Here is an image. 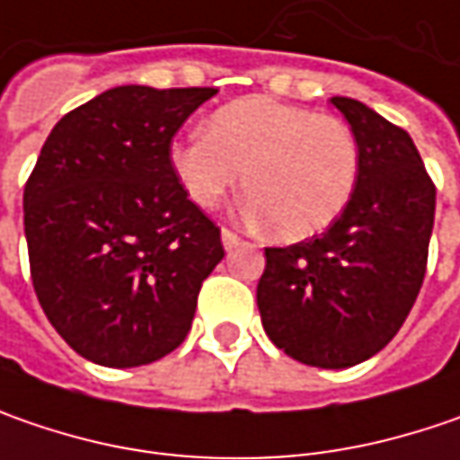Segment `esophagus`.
Listing matches in <instances>:
<instances>
[{
  "label": "esophagus",
  "instance_id": "1",
  "mask_svg": "<svg viewBox=\"0 0 460 460\" xmlns=\"http://www.w3.org/2000/svg\"><path fill=\"white\" fill-rule=\"evenodd\" d=\"M221 242H224V247H226V250H234V247L239 244V236H236L231 229H221Z\"/></svg>",
  "mask_w": 460,
  "mask_h": 460
}]
</instances>
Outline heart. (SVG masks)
I'll return each instance as SVG.
<instances>
[{"label": "heart", "instance_id": "heart-1", "mask_svg": "<svg viewBox=\"0 0 460 460\" xmlns=\"http://www.w3.org/2000/svg\"><path fill=\"white\" fill-rule=\"evenodd\" d=\"M170 164L195 206L213 208L244 174L252 218L280 242L322 234L342 216L360 177V146L345 120L272 97L218 108L206 136L174 141Z\"/></svg>", "mask_w": 460, "mask_h": 460}]
</instances>
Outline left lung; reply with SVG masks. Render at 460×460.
<instances>
[{
	"label": "left lung",
	"mask_w": 460,
	"mask_h": 460,
	"mask_svg": "<svg viewBox=\"0 0 460 460\" xmlns=\"http://www.w3.org/2000/svg\"><path fill=\"white\" fill-rule=\"evenodd\" d=\"M360 146L352 200L309 242L265 250L257 309L275 348L349 368L402 330L425 280L435 185L410 133L368 105L332 97Z\"/></svg>",
	"instance_id": "left-lung-1"
}]
</instances>
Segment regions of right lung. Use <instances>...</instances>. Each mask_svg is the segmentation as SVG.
Segmentation results:
<instances>
[{
  "label": "right lung",
  "instance_id": "add662e5",
  "mask_svg": "<svg viewBox=\"0 0 460 460\" xmlns=\"http://www.w3.org/2000/svg\"><path fill=\"white\" fill-rule=\"evenodd\" d=\"M218 90L126 84L66 112L25 185L35 296L97 366H146L188 337L221 231L170 164L174 133Z\"/></svg>",
  "mask_w": 460,
  "mask_h": 460
}]
</instances>
